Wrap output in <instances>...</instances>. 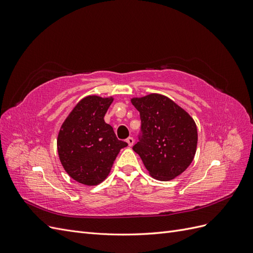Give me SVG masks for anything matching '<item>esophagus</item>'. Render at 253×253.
I'll return each instance as SVG.
<instances>
[{
  "label": "esophagus",
  "mask_w": 253,
  "mask_h": 253,
  "mask_svg": "<svg viewBox=\"0 0 253 253\" xmlns=\"http://www.w3.org/2000/svg\"><path fill=\"white\" fill-rule=\"evenodd\" d=\"M126 142L128 144V147H132V145L134 144V138H133V137H128V138L126 139Z\"/></svg>",
  "instance_id": "esophagus-1"
}]
</instances>
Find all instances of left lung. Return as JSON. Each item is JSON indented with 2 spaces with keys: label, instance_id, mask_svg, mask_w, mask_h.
<instances>
[{
  "label": "left lung",
  "instance_id": "obj_1",
  "mask_svg": "<svg viewBox=\"0 0 253 253\" xmlns=\"http://www.w3.org/2000/svg\"><path fill=\"white\" fill-rule=\"evenodd\" d=\"M131 102L140 114L143 132L133 150L153 178L160 181L176 178L195 156L198 135L194 119L165 95L134 97Z\"/></svg>",
  "mask_w": 253,
  "mask_h": 253
}]
</instances>
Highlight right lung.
<instances>
[{
  "label": "right lung",
  "mask_w": 253,
  "mask_h": 253,
  "mask_svg": "<svg viewBox=\"0 0 253 253\" xmlns=\"http://www.w3.org/2000/svg\"><path fill=\"white\" fill-rule=\"evenodd\" d=\"M113 97L89 95L74 106L57 138L59 159L71 177L85 186H97L108 177L115 159L127 143L118 140L104 115Z\"/></svg>",
  "instance_id": "1"
}]
</instances>
